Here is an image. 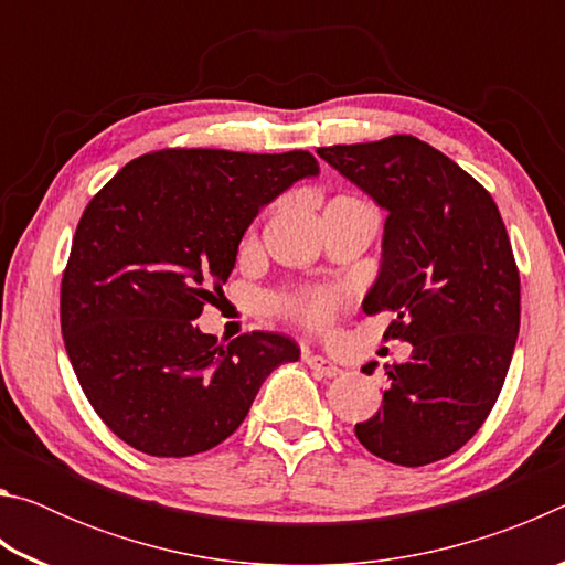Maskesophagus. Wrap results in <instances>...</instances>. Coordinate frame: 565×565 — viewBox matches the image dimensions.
<instances>
[{
  "label": "esophagus",
  "instance_id": "1",
  "mask_svg": "<svg viewBox=\"0 0 565 565\" xmlns=\"http://www.w3.org/2000/svg\"><path fill=\"white\" fill-rule=\"evenodd\" d=\"M306 363H309V366L317 371V374H321V376H329L331 379V376H339L341 374V369L337 366V363L319 356V353H311V356H306Z\"/></svg>",
  "mask_w": 565,
  "mask_h": 565
}]
</instances>
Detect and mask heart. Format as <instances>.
I'll return each instance as SVG.
<instances>
[{
  "mask_svg": "<svg viewBox=\"0 0 565 565\" xmlns=\"http://www.w3.org/2000/svg\"><path fill=\"white\" fill-rule=\"evenodd\" d=\"M341 303V296L337 291H327V289H317V291H303V294H294V296H281L276 306L279 311H284L286 317H291L301 323H309V327H327V323L333 319Z\"/></svg>",
  "mask_w": 565,
  "mask_h": 565,
  "instance_id": "heart-1",
  "label": "heart"
}]
</instances>
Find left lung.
Segmentation results:
<instances>
[{
    "label": "left lung",
    "mask_w": 565,
    "mask_h": 565,
    "mask_svg": "<svg viewBox=\"0 0 565 565\" xmlns=\"http://www.w3.org/2000/svg\"><path fill=\"white\" fill-rule=\"evenodd\" d=\"M317 154L388 212L384 262L363 311L394 313L384 339L414 347L404 363H386L384 404L356 424V438L396 466L441 461L489 418L519 337L521 276L499 206L411 134Z\"/></svg>",
    "instance_id": "1"
}]
</instances>
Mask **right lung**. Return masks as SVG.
<instances>
[{
	"mask_svg": "<svg viewBox=\"0 0 565 565\" xmlns=\"http://www.w3.org/2000/svg\"><path fill=\"white\" fill-rule=\"evenodd\" d=\"M317 171L303 149L177 147L131 159L94 194L62 276V337L84 396L124 444L159 458L209 451L242 426L264 379L299 359L281 333L222 347L191 321L222 296L262 206Z\"/></svg>",
	"mask_w": 565,
	"mask_h": 565,
	"instance_id": "1",
	"label": "right lung"
}]
</instances>
